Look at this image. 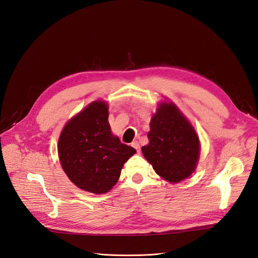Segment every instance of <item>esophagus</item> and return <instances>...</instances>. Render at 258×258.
Wrapping results in <instances>:
<instances>
[{
  "mask_svg": "<svg viewBox=\"0 0 258 258\" xmlns=\"http://www.w3.org/2000/svg\"><path fill=\"white\" fill-rule=\"evenodd\" d=\"M131 146H132V147H135L138 153L140 152V144H139V142H138V141H134V142H132V143H131Z\"/></svg>",
  "mask_w": 258,
  "mask_h": 258,
  "instance_id": "34e87169",
  "label": "esophagus"
}]
</instances>
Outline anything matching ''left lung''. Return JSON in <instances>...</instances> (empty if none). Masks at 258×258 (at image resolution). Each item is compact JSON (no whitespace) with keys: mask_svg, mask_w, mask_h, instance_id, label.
Listing matches in <instances>:
<instances>
[{"mask_svg":"<svg viewBox=\"0 0 258 258\" xmlns=\"http://www.w3.org/2000/svg\"><path fill=\"white\" fill-rule=\"evenodd\" d=\"M150 127V143L142 147V153L156 173L170 183L190 176L199 160V138L177 106L160 103Z\"/></svg>","mask_w":258,"mask_h":258,"instance_id":"8db88e82","label":"left lung"}]
</instances>
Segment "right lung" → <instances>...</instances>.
<instances>
[{
    "instance_id": "add662e5",
    "label": "right lung",
    "mask_w": 258,
    "mask_h": 258,
    "mask_svg": "<svg viewBox=\"0 0 258 258\" xmlns=\"http://www.w3.org/2000/svg\"><path fill=\"white\" fill-rule=\"evenodd\" d=\"M136 152L112 134L108 106L102 100L90 103L70 119L58 141L66 174L79 188L92 194L111 190L123 163Z\"/></svg>"
}]
</instances>
